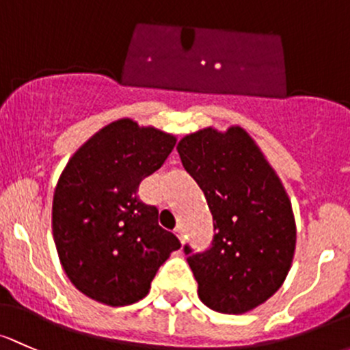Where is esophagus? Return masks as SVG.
Segmentation results:
<instances>
[{
    "mask_svg": "<svg viewBox=\"0 0 350 350\" xmlns=\"http://www.w3.org/2000/svg\"><path fill=\"white\" fill-rule=\"evenodd\" d=\"M174 233H176V237L179 238V241H181V243H185V234H183V228H181V226H178V228H176V230H174Z\"/></svg>",
    "mask_w": 350,
    "mask_h": 350,
    "instance_id": "34e87169",
    "label": "esophagus"
}]
</instances>
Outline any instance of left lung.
<instances>
[{
	"instance_id": "obj_1",
	"label": "left lung",
	"mask_w": 350,
	"mask_h": 350,
	"mask_svg": "<svg viewBox=\"0 0 350 350\" xmlns=\"http://www.w3.org/2000/svg\"><path fill=\"white\" fill-rule=\"evenodd\" d=\"M176 149L203 189L215 224L208 252L185 246L198 295L221 314L253 310L280 288L292 267L297 228L288 194L240 126L204 127Z\"/></svg>"
}]
</instances>
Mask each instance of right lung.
<instances>
[{
	"label": "right lung",
	"mask_w": 350,
	"mask_h": 350,
	"mask_svg": "<svg viewBox=\"0 0 350 350\" xmlns=\"http://www.w3.org/2000/svg\"><path fill=\"white\" fill-rule=\"evenodd\" d=\"M174 146L172 134L126 117L95 132L62 171L53 241L68 280L88 299L110 307L144 299L161 265L181 248L157 223L156 206L137 198Z\"/></svg>",
	"instance_id": "1"
}]
</instances>
